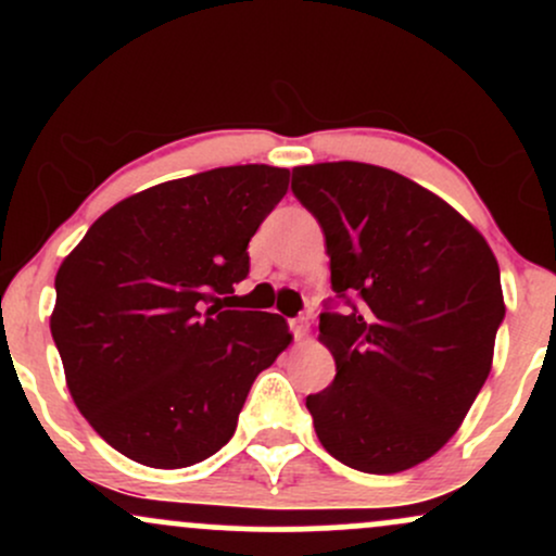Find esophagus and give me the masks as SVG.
<instances>
[{
  "mask_svg": "<svg viewBox=\"0 0 556 556\" xmlns=\"http://www.w3.org/2000/svg\"><path fill=\"white\" fill-rule=\"evenodd\" d=\"M290 329H292V334H295V340H303V337L311 331V318L308 316L290 318Z\"/></svg>",
  "mask_w": 556,
  "mask_h": 556,
  "instance_id": "34e87169",
  "label": "esophagus"
}]
</instances>
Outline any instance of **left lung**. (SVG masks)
Listing matches in <instances>:
<instances>
[{
    "mask_svg": "<svg viewBox=\"0 0 556 556\" xmlns=\"http://www.w3.org/2000/svg\"><path fill=\"white\" fill-rule=\"evenodd\" d=\"M292 193L321 225L331 290L350 305L318 321L337 363L334 381L305 397L318 442L363 473L429 460L494 361L504 298L489 242L431 190L374 164L295 167Z\"/></svg>",
    "mask_w": 556,
    "mask_h": 556,
    "instance_id": "1",
    "label": "left lung"
}]
</instances>
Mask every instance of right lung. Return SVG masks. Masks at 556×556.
I'll return each instance as SVG.
<instances>
[{
	"label": "right lung",
	"instance_id": "1",
	"mask_svg": "<svg viewBox=\"0 0 556 556\" xmlns=\"http://www.w3.org/2000/svg\"><path fill=\"white\" fill-rule=\"evenodd\" d=\"M287 185L290 169L269 164L154 185L101 214L62 261L49 327L67 389L130 460L175 470L219 452L290 344L279 314L219 305Z\"/></svg>",
	"mask_w": 556,
	"mask_h": 556
}]
</instances>
